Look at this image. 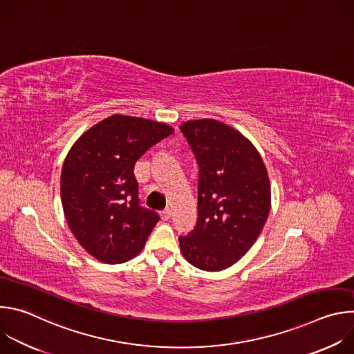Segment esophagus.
Listing matches in <instances>:
<instances>
[{
  "label": "esophagus",
  "instance_id": "34e87169",
  "mask_svg": "<svg viewBox=\"0 0 354 354\" xmlns=\"http://www.w3.org/2000/svg\"><path fill=\"white\" fill-rule=\"evenodd\" d=\"M171 216H172V212H171V209H167V210L161 212V218H162L164 221H168V220L171 218Z\"/></svg>",
  "mask_w": 354,
  "mask_h": 354
}]
</instances>
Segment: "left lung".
<instances>
[{"label": "left lung", "mask_w": 354, "mask_h": 354, "mask_svg": "<svg viewBox=\"0 0 354 354\" xmlns=\"http://www.w3.org/2000/svg\"><path fill=\"white\" fill-rule=\"evenodd\" d=\"M198 164L197 223L179 236L183 258L197 269L220 272L236 263L263 230L270 212V180L258 149L214 119L179 126Z\"/></svg>", "instance_id": "left-lung-1"}]
</instances>
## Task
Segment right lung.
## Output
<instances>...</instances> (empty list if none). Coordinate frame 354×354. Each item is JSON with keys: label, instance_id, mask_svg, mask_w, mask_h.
<instances>
[{"label": "right lung", "instance_id": "add662e5", "mask_svg": "<svg viewBox=\"0 0 354 354\" xmlns=\"http://www.w3.org/2000/svg\"><path fill=\"white\" fill-rule=\"evenodd\" d=\"M175 130L160 122L112 115L71 147L60 179L62 205L80 245L104 263H123L142 250L160 216L140 206L134 165Z\"/></svg>", "mask_w": 354, "mask_h": 354}]
</instances>
